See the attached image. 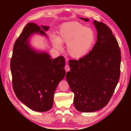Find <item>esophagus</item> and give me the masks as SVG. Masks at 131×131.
<instances>
[{"label": "esophagus", "instance_id": "obj_1", "mask_svg": "<svg viewBox=\"0 0 131 131\" xmlns=\"http://www.w3.org/2000/svg\"><path fill=\"white\" fill-rule=\"evenodd\" d=\"M65 69L66 72H69V71L70 70V68H69V65H65Z\"/></svg>", "mask_w": 131, "mask_h": 131}]
</instances>
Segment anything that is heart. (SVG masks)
I'll return each instance as SVG.
<instances>
[{"label":"heart","instance_id":"b5f03b06","mask_svg":"<svg viewBox=\"0 0 131 131\" xmlns=\"http://www.w3.org/2000/svg\"><path fill=\"white\" fill-rule=\"evenodd\" d=\"M50 37L54 47L60 51L63 50L62 44H67L68 54L75 59L85 56L96 40L94 31L77 21L62 24L59 28L58 36L51 35Z\"/></svg>","mask_w":131,"mask_h":131}]
</instances>
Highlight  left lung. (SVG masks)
Segmentation results:
<instances>
[{
  "label": "left lung",
  "instance_id": "left-lung-1",
  "mask_svg": "<svg viewBox=\"0 0 131 131\" xmlns=\"http://www.w3.org/2000/svg\"><path fill=\"white\" fill-rule=\"evenodd\" d=\"M88 22L89 19L80 17ZM97 41L92 50L79 60H70L66 80L74 93L77 110L93 112L107 105L120 76L121 51L112 31L96 20Z\"/></svg>",
  "mask_w": 131,
  "mask_h": 131
}]
</instances>
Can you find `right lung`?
Returning <instances> with one entry per match:
<instances>
[{
  "mask_svg": "<svg viewBox=\"0 0 131 131\" xmlns=\"http://www.w3.org/2000/svg\"><path fill=\"white\" fill-rule=\"evenodd\" d=\"M50 27L28 23L13 47L10 68L14 91L17 98L31 110L47 112L52 108L57 85L65 76V61L60 56L52 59L46 51L30 46L32 35L46 37Z\"/></svg>",
  "mask_w": 131,
  "mask_h": 131,
  "instance_id": "1",
  "label": "right lung"
}]
</instances>
